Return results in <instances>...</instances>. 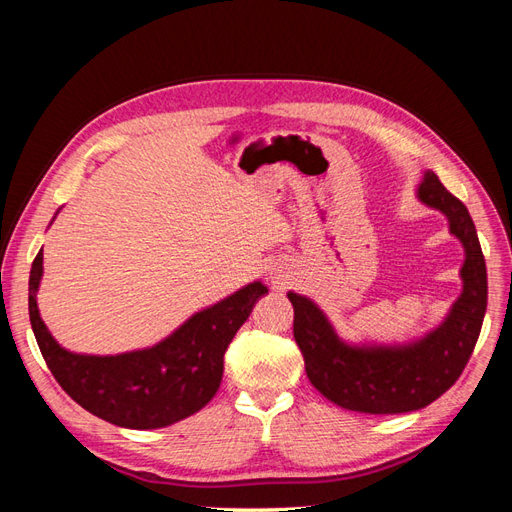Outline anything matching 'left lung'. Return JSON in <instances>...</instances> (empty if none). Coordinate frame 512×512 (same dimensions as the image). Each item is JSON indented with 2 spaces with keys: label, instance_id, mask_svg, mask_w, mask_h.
<instances>
[{
  "label": "left lung",
  "instance_id": "left-lung-1",
  "mask_svg": "<svg viewBox=\"0 0 512 512\" xmlns=\"http://www.w3.org/2000/svg\"><path fill=\"white\" fill-rule=\"evenodd\" d=\"M416 198L444 215L448 232L463 247L461 292L436 327L401 344H354L335 331L312 299L288 292L294 307V339L307 378L339 408L404 414L429 406L457 382L483 327L487 267L466 205L444 188L433 170H423Z\"/></svg>",
  "mask_w": 512,
  "mask_h": 512
}]
</instances>
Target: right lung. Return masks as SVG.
Listing matches in <instances>:
<instances>
[{
  "label": "right lung",
  "instance_id": "obj_1",
  "mask_svg": "<svg viewBox=\"0 0 512 512\" xmlns=\"http://www.w3.org/2000/svg\"><path fill=\"white\" fill-rule=\"evenodd\" d=\"M42 273L40 250L29 273V320L46 365L76 404L128 429L168 427L205 408L220 389L228 344L269 292L252 282L200 309L156 346L100 356L70 352L46 329L36 297Z\"/></svg>",
  "mask_w": 512,
  "mask_h": 512
}]
</instances>
